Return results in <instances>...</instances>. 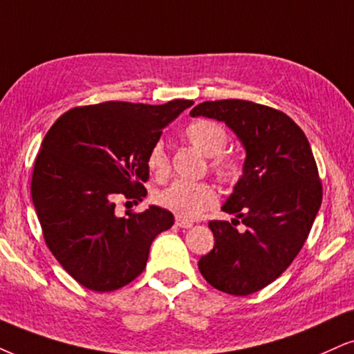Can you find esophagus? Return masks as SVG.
<instances>
[{
	"label": "esophagus",
	"mask_w": 354,
	"mask_h": 354,
	"mask_svg": "<svg viewBox=\"0 0 354 354\" xmlns=\"http://www.w3.org/2000/svg\"><path fill=\"white\" fill-rule=\"evenodd\" d=\"M176 225L178 226V228H185V230H189V228H192V226H194L192 221L184 220V218H180V216H176Z\"/></svg>",
	"instance_id": "34e87169"
}]
</instances>
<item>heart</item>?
I'll return each instance as SVG.
<instances>
[{
    "label": "heart",
    "mask_w": 354,
    "mask_h": 354,
    "mask_svg": "<svg viewBox=\"0 0 354 354\" xmlns=\"http://www.w3.org/2000/svg\"><path fill=\"white\" fill-rule=\"evenodd\" d=\"M187 141L205 157H210V170L225 184H234L243 176V160L233 152H225L228 133L213 120H197L184 131ZM147 167L156 177L169 174V156L162 141L156 142L147 154ZM157 203L184 220H195L216 203V194L207 182L177 180L157 194Z\"/></svg>",
    "instance_id": "obj_1"
}]
</instances>
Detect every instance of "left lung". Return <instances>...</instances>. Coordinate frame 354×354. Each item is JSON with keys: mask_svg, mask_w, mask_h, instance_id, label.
<instances>
[{"mask_svg": "<svg viewBox=\"0 0 354 354\" xmlns=\"http://www.w3.org/2000/svg\"><path fill=\"white\" fill-rule=\"evenodd\" d=\"M190 115L223 121L246 149L243 177L221 207L234 218L208 223L215 246L198 269L218 290L254 294L289 268L322 205L310 144L286 113L246 100L203 102Z\"/></svg>", "mask_w": 354, "mask_h": 354, "instance_id": "left-lung-1", "label": "left lung"}]
</instances>
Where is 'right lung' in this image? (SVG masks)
Listing matches in <instances>:
<instances>
[{"label": "right lung", "instance_id": "right-lung-1", "mask_svg": "<svg viewBox=\"0 0 354 354\" xmlns=\"http://www.w3.org/2000/svg\"><path fill=\"white\" fill-rule=\"evenodd\" d=\"M192 104L104 102L68 110L47 131L30 195L47 248L86 289L110 292L134 281L154 238L174 225L172 213L156 205L118 216L115 200L146 197L147 154Z\"/></svg>", "mask_w": 354, "mask_h": 354}]
</instances>
